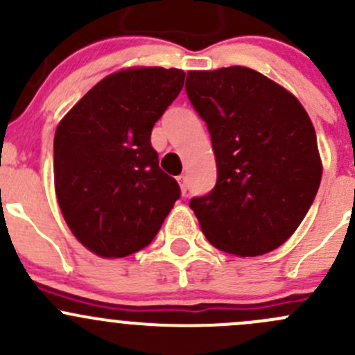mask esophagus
<instances>
[{
	"mask_svg": "<svg viewBox=\"0 0 355 355\" xmlns=\"http://www.w3.org/2000/svg\"><path fill=\"white\" fill-rule=\"evenodd\" d=\"M178 184H180L182 194H187V191H189V180H187V177H185V175H180V177H178Z\"/></svg>",
	"mask_w": 355,
	"mask_h": 355,
	"instance_id": "34e87169",
	"label": "esophagus"
}]
</instances>
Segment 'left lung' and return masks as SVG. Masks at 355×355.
<instances>
[{"label":"left lung","mask_w":355,"mask_h":355,"mask_svg":"<svg viewBox=\"0 0 355 355\" xmlns=\"http://www.w3.org/2000/svg\"><path fill=\"white\" fill-rule=\"evenodd\" d=\"M206 121L216 185L189 206L216 249L261 256L297 230L318 194L321 159L309 114L287 89L247 67L189 71Z\"/></svg>","instance_id":"1"}]
</instances>
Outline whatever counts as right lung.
<instances>
[{
	"instance_id": "1",
	"label": "right lung",
	"mask_w": 355,
	"mask_h": 355,
	"mask_svg": "<svg viewBox=\"0 0 355 355\" xmlns=\"http://www.w3.org/2000/svg\"><path fill=\"white\" fill-rule=\"evenodd\" d=\"M184 70H120L96 84L55 134V189L71 234L101 257L144 249L180 198L159 168L153 127L184 87Z\"/></svg>"
}]
</instances>
